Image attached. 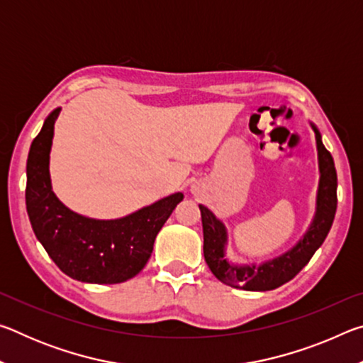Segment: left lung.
<instances>
[{
  "mask_svg": "<svg viewBox=\"0 0 363 363\" xmlns=\"http://www.w3.org/2000/svg\"><path fill=\"white\" fill-rule=\"evenodd\" d=\"M311 126L315 133L320 181H318L314 220L304 233V237L296 243V247H293L285 255L275 257L272 261L262 262L261 266L230 264L225 259V225L206 206L199 205L201 224H203L205 261L214 274V277L223 281V284L247 291L275 290V288L296 277V274L311 261V257L314 256L315 251L322 247L325 238H327L331 224H333L337 205V176L333 157L325 149L320 133L314 125Z\"/></svg>",
  "mask_w": 363,
  "mask_h": 363,
  "instance_id": "obj_1",
  "label": "left lung"
}]
</instances>
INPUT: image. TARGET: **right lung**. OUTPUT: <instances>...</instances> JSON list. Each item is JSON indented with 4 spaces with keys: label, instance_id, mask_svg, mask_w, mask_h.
Masks as SVG:
<instances>
[{
    "label": "right lung",
    "instance_id": "add662e5",
    "mask_svg": "<svg viewBox=\"0 0 363 363\" xmlns=\"http://www.w3.org/2000/svg\"><path fill=\"white\" fill-rule=\"evenodd\" d=\"M59 113L60 108L49 113L30 145L26 189L30 224L65 275L84 284H121L144 269L157 233L184 195L164 196L120 219L101 220L73 213L52 192L49 177V152Z\"/></svg>",
    "mask_w": 363,
    "mask_h": 363
}]
</instances>
